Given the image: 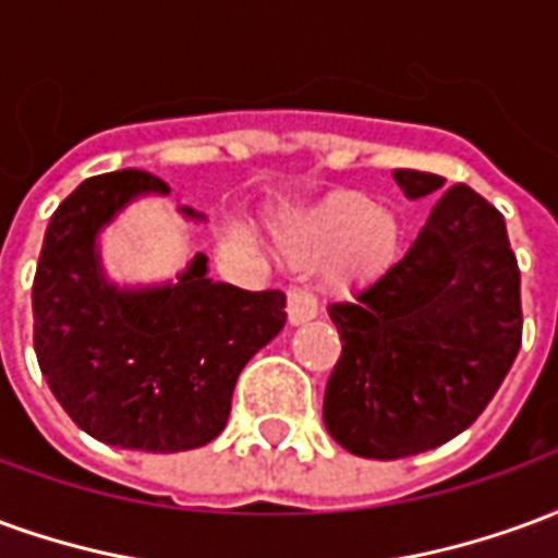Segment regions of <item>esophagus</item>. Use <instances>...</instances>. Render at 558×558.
Listing matches in <instances>:
<instances>
[{
	"label": "esophagus",
	"mask_w": 558,
	"mask_h": 558,
	"mask_svg": "<svg viewBox=\"0 0 558 558\" xmlns=\"http://www.w3.org/2000/svg\"><path fill=\"white\" fill-rule=\"evenodd\" d=\"M319 314L316 299L307 290H290L287 295V316H290V326H304Z\"/></svg>",
	"instance_id": "34e87169"
}]
</instances>
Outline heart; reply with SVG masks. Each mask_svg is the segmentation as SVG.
I'll return each mask as SVG.
<instances>
[{
	"mask_svg": "<svg viewBox=\"0 0 558 558\" xmlns=\"http://www.w3.org/2000/svg\"><path fill=\"white\" fill-rule=\"evenodd\" d=\"M278 244L292 266H316L328 290L352 292L383 278L400 254L398 218L364 194H335L292 211Z\"/></svg>",
	"mask_w": 558,
	"mask_h": 558,
	"instance_id": "heart-1",
	"label": "heart"
}]
</instances>
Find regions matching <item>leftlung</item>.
I'll return each instance as SVG.
<instances>
[{
  "label": "left lung",
  "instance_id": "1",
  "mask_svg": "<svg viewBox=\"0 0 558 558\" xmlns=\"http://www.w3.org/2000/svg\"><path fill=\"white\" fill-rule=\"evenodd\" d=\"M439 196L407 256L359 302L328 307L343 352L323 421L350 454L398 460L445 445L490 403L520 350V268L505 220L466 184L395 170Z\"/></svg>",
  "mask_w": 558,
  "mask_h": 558
}]
</instances>
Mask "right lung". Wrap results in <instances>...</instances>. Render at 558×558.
I'll list each match as a JSON object with an SVG mask.
<instances>
[{
	"mask_svg": "<svg viewBox=\"0 0 558 558\" xmlns=\"http://www.w3.org/2000/svg\"><path fill=\"white\" fill-rule=\"evenodd\" d=\"M167 194L143 170L86 179L53 211L32 283L35 355L62 410L98 442L151 454L211 442L242 367L287 323L283 292L215 283L206 254L163 283L107 278L101 232L140 196Z\"/></svg>",
	"mask_w": 558,
	"mask_h": 558,
	"instance_id": "add662e5",
	"label": "right lung"
}]
</instances>
